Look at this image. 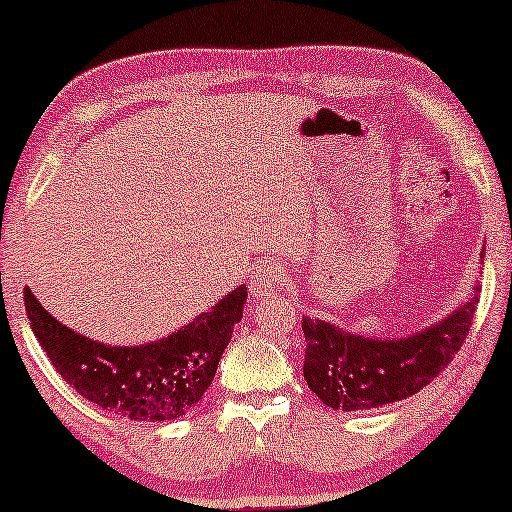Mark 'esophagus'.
<instances>
[{"label": "esophagus", "mask_w": 512, "mask_h": 512, "mask_svg": "<svg viewBox=\"0 0 512 512\" xmlns=\"http://www.w3.org/2000/svg\"><path fill=\"white\" fill-rule=\"evenodd\" d=\"M286 281L284 269L276 267V264H262L252 272L250 281H248V289L252 298H262L267 293H274L276 289H281Z\"/></svg>", "instance_id": "1"}]
</instances>
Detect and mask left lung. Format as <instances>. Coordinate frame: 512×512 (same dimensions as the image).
I'll return each mask as SVG.
<instances>
[{
	"label": "left lung",
	"mask_w": 512,
	"mask_h": 512,
	"mask_svg": "<svg viewBox=\"0 0 512 512\" xmlns=\"http://www.w3.org/2000/svg\"><path fill=\"white\" fill-rule=\"evenodd\" d=\"M484 252V250H481ZM479 286L443 320L409 337H363L325 320L303 317L305 383L322 404L366 411L416 395L448 368L472 327Z\"/></svg>",
	"instance_id": "8db88e82"
}]
</instances>
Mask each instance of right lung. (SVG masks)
<instances>
[{"instance_id": "add662e5", "label": "right lung", "mask_w": 512, "mask_h": 512, "mask_svg": "<svg viewBox=\"0 0 512 512\" xmlns=\"http://www.w3.org/2000/svg\"><path fill=\"white\" fill-rule=\"evenodd\" d=\"M23 293L31 330L57 373L81 397L129 421H170L195 407L209 390L248 301V289L240 284L207 313L158 342L113 346L69 330L31 289Z\"/></svg>"}]
</instances>
